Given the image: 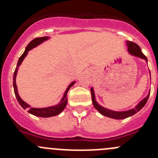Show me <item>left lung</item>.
I'll return each instance as SVG.
<instances>
[{"mask_svg": "<svg viewBox=\"0 0 158 158\" xmlns=\"http://www.w3.org/2000/svg\"><path fill=\"white\" fill-rule=\"evenodd\" d=\"M127 46H128V51L132 55H135L137 56L140 57V58H142L144 59L145 60H148L147 57L143 54V52H141V49L140 48L138 44H136L135 43L133 42H131V41H127L126 42ZM151 74V73H150ZM91 94H92V103H93V106H95V108L101 113L103 115L106 116V117H109V118H114V119H124V118H126L130 117V116L133 115L135 114V113H137L138 111H139L140 110L142 109L145 104L147 103L148 98L150 96V92L148 93V96L146 98H144L135 109H131L129 111H111V110H109V109H106L105 108L102 107L101 106L98 104L95 101V94H94V91L93 89H91Z\"/></svg>", "mask_w": 158, "mask_h": 158, "instance_id": "obj_1", "label": "left lung"}]
</instances>
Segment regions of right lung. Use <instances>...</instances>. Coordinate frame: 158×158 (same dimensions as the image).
Returning <instances> with one entry per match:
<instances>
[{"label":"right lung","mask_w":158,"mask_h":158,"mask_svg":"<svg viewBox=\"0 0 158 158\" xmlns=\"http://www.w3.org/2000/svg\"><path fill=\"white\" fill-rule=\"evenodd\" d=\"M48 36H43V37H37L33 39V40L30 41V44L27 46L26 49H25L24 52L21 55V56L19 58L18 62H17V67H16L15 71L14 73V78H13V85H14V93H15V96L17 98V101H18L19 104L21 106V107L23 109H28V112L30 114H33L35 116H39V117H43V118H48V117H52V116H55L59 114L60 113H61L63 111V109L66 107V104H67V92L69 91V89L74 85L75 82H73V83H71L69 85V86L68 87V89H66V92L64 94V96H63V99L60 102V103L57 106H51L49 108H44V109H35V108H30V106L28 104H27L25 102H23L21 98H20L18 95V92H17V85H16V76H17V69H18L19 66L21 64L22 61L23 60V59L25 58V56L27 54V52L30 50L33 47H36L37 45H39L40 44H41L44 41L47 40L48 39Z\"/></svg>","instance_id":"1"}]
</instances>
